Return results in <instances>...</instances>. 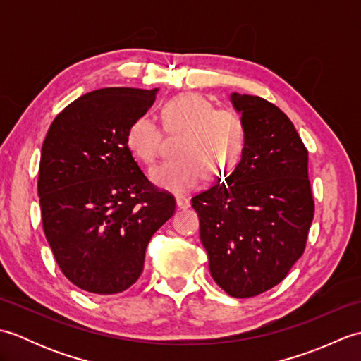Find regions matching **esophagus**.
Returning a JSON list of instances; mask_svg holds the SVG:
<instances>
[{
  "mask_svg": "<svg viewBox=\"0 0 361 361\" xmlns=\"http://www.w3.org/2000/svg\"><path fill=\"white\" fill-rule=\"evenodd\" d=\"M176 208L178 209H181V211H185V209H188L189 206H190V203H189V200L188 198H185V197H176Z\"/></svg>",
  "mask_w": 361,
  "mask_h": 361,
  "instance_id": "1",
  "label": "esophagus"
}]
</instances>
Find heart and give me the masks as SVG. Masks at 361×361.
<instances>
[{"instance_id":"1","label":"heart","mask_w":361,"mask_h":361,"mask_svg":"<svg viewBox=\"0 0 361 361\" xmlns=\"http://www.w3.org/2000/svg\"><path fill=\"white\" fill-rule=\"evenodd\" d=\"M163 121L169 133H185L178 155L150 171L161 189L185 194L200 186L211 175L221 180L231 173L247 145V124L239 111L216 109L209 99L197 93L172 97L163 105ZM163 130L149 116L136 118L127 130V147L145 164L159 155Z\"/></svg>"}]
</instances>
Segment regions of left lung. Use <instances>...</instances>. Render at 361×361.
Returning <instances> with one entry per match:
<instances>
[{
	"instance_id": "8db88e82",
	"label": "left lung",
	"mask_w": 361,
	"mask_h": 361,
	"mask_svg": "<svg viewBox=\"0 0 361 361\" xmlns=\"http://www.w3.org/2000/svg\"><path fill=\"white\" fill-rule=\"evenodd\" d=\"M247 145L226 181L192 198L217 286L233 298L264 293L302 256L313 220L309 152L287 114L259 96L231 94Z\"/></svg>"
}]
</instances>
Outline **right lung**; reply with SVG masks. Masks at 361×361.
I'll return each instance as SVG.
<instances>
[{
	"mask_svg": "<svg viewBox=\"0 0 361 361\" xmlns=\"http://www.w3.org/2000/svg\"><path fill=\"white\" fill-rule=\"evenodd\" d=\"M158 88H101L75 99L52 121L38 171L43 231L74 286L114 295L140 278L145 248L173 216L127 147L130 124Z\"/></svg>",
	"mask_w": 361,
	"mask_h": 361,
	"instance_id": "right-lung-1",
	"label": "right lung"
}]
</instances>
